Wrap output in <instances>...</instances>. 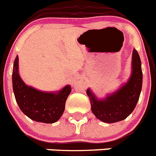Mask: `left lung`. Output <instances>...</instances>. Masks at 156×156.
<instances>
[{
    "label": "left lung",
    "instance_id": "obj_1",
    "mask_svg": "<svg viewBox=\"0 0 156 156\" xmlns=\"http://www.w3.org/2000/svg\"><path fill=\"white\" fill-rule=\"evenodd\" d=\"M142 87L141 63L134 49L132 56V74L127 83L106 99L99 100L90 89L87 95L90 99L92 111L99 120L106 123H116L126 119L135 108Z\"/></svg>",
    "mask_w": 156,
    "mask_h": 156
}]
</instances>
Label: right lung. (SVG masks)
Here are the masks:
<instances>
[{"label":"right lung","instance_id":"1","mask_svg":"<svg viewBox=\"0 0 156 156\" xmlns=\"http://www.w3.org/2000/svg\"><path fill=\"white\" fill-rule=\"evenodd\" d=\"M12 85L16 102L23 113L33 120L46 123H55L61 118L71 91L70 85L57 93L40 92L27 86L19 75L18 56L14 61Z\"/></svg>","mask_w":156,"mask_h":156}]
</instances>
